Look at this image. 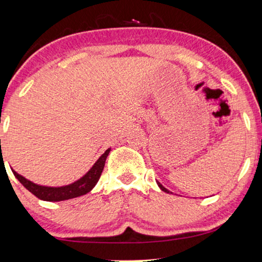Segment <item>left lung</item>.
Listing matches in <instances>:
<instances>
[{
  "instance_id": "obj_1",
  "label": "left lung",
  "mask_w": 262,
  "mask_h": 262,
  "mask_svg": "<svg viewBox=\"0 0 262 262\" xmlns=\"http://www.w3.org/2000/svg\"><path fill=\"white\" fill-rule=\"evenodd\" d=\"M157 183H158V186H159V188H160V189H162L163 191H165V193H170V191H169V190H167L165 187H163V186H162V184H160L159 182H157Z\"/></svg>"
}]
</instances>
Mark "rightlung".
<instances>
[{
    "label": "right lung",
    "instance_id": "add662e5",
    "mask_svg": "<svg viewBox=\"0 0 262 262\" xmlns=\"http://www.w3.org/2000/svg\"><path fill=\"white\" fill-rule=\"evenodd\" d=\"M110 148H107L102 156L99 157V159L95 163V165L91 167V170L86 173L85 176H82L81 179L76 181V182L68 184V186L63 187H44V186H38V184L31 182V181L26 180L25 177L12 170L14 176L20 181V183L26 188L27 190L31 191L34 196L44 201H62V200H68V199L78 198L81 195H85L89 191L92 190V188L96 186L98 182L100 175H102L104 165H105L106 157L109 155Z\"/></svg>",
    "mask_w": 262,
    "mask_h": 262
}]
</instances>
